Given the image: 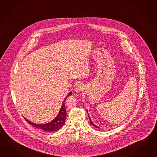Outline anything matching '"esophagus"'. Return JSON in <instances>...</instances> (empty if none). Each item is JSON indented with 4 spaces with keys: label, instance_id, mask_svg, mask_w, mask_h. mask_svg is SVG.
I'll return each mask as SVG.
<instances>
[{
    "label": "esophagus",
    "instance_id": "34e87169",
    "mask_svg": "<svg viewBox=\"0 0 157 157\" xmlns=\"http://www.w3.org/2000/svg\"><path fill=\"white\" fill-rule=\"evenodd\" d=\"M83 86L82 84H78L76 86L75 90L77 92H80V91L83 90Z\"/></svg>",
    "mask_w": 157,
    "mask_h": 157
}]
</instances>
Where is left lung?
<instances>
[{
  "instance_id": "obj_1",
  "label": "left lung",
  "mask_w": 157,
  "mask_h": 157,
  "mask_svg": "<svg viewBox=\"0 0 157 157\" xmlns=\"http://www.w3.org/2000/svg\"><path fill=\"white\" fill-rule=\"evenodd\" d=\"M88 117H89V118H90V123H91V124L92 125H94V126L95 127H96V128H99V127H98V126H96V125H94V124L92 123V121L91 120V119H90V116H89V115H88Z\"/></svg>"
}]
</instances>
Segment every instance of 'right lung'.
Here are the masks:
<instances>
[{"label": "right lung", "instance_id": "obj_1", "mask_svg": "<svg viewBox=\"0 0 157 157\" xmlns=\"http://www.w3.org/2000/svg\"><path fill=\"white\" fill-rule=\"evenodd\" d=\"M71 94H72V93L70 92L66 96L65 100H63L61 108L60 109L59 114L56 117V118L53 119L52 121L49 122L47 124H35L34 123H32L24 118L25 121L33 126L35 127L36 128L42 129L45 132H53V131H56L57 130L59 129L64 124L65 118H66V110H65V101L66 100H65L68 96L71 95Z\"/></svg>", "mask_w": 157, "mask_h": 157}]
</instances>
